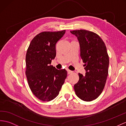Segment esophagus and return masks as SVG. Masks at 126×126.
I'll return each instance as SVG.
<instances>
[{"instance_id": "esophagus-1", "label": "esophagus", "mask_w": 126, "mask_h": 126, "mask_svg": "<svg viewBox=\"0 0 126 126\" xmlns=\"http://www.w3.org/2000/svg\"><path fill=\"white\" fill-rule=\"evenodd\" d=\"M67 73H68V74H71L73 73V72L72 70H69V69H67Z\"/></svg>"}]
</instances>
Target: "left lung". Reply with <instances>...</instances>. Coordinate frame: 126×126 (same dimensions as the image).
I'll return each mask as SVG.
<instances>
[{
  "label": "left lung",
  "mask_w": 126,
  "mask_h": 126,
  "mask_svg": "<svg viewBox=\"0 0 126 126\" xmlns=\"http://www.w3.org/2000/svg\"><path fill=\"white\" fill-rule=\"evenodd\" d=\"M78 39L80 56L84 63L85 75L79 73L74 88L81 99L90 102L102 93L109 73V57L105 43L97 33L86 30L70 31Z\"/></svg>",
  "instance_id": "8db88e82"
}]
</instances>
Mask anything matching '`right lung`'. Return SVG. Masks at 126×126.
Listing matches in <instances>:
<instances>
[{
	"instance_id": "obj_1",
	"label": "right lung",
	"mask_w": 126,
	"mask_h": 126,
	"mask_svg": "<svg viewBox=\"0 0 126 126\" xmlns=\"http://www.w3.org/2000/svg\"><path fill=\"white\" fill-rule=\"evenodd\" d=\"M59 32H43L35 36L26 56V75L29 88L35 96L49 102L59 93L67 76L65 69L58 70L50 65L56 56V44L65 34Z\"/></svg>"
}]
</instances>
